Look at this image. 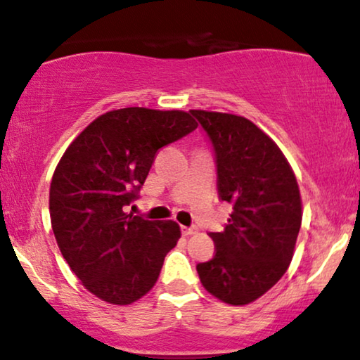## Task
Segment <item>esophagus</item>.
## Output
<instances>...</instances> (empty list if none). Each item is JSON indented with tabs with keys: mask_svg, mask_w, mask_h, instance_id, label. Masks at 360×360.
<instances>
[{
	"mask_svg": "<svg viewBox=\"0 0 360 360\" xmlns=\"http://www.w3.org/2000/svg\"><path fill=\"white\" fill-rule=\"evenodd\" d=\"M183 235H186V237H189V235H194V233H198V230L194 229V226H183Z\"/></svg>",
	"mask_w": 360,
	"mask_h": 360,
	"instance_id": "obj_1",
	"label": "esophagus"
}]
</instances>
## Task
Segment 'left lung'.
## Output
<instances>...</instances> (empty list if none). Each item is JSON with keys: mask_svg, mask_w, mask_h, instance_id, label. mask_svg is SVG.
I'll return each instance as SVG.
<instances>
[{"mask_svg": "<svg viewBox=\"0 0 360 360\" xmlns=\"http://www.w3.org/2000/svg\"><path fill=\"white\" fill-rule=\"evenodd\" d=\"M212 140L218 196L233 212L213 232L214 255L196 269L206 291L243 307L283 278L295 255L303 205L295 172L278 143L250 120L191 110Z\"/></svg>", "mask_w": 360, "mask_h": 360, "instance_id": "8db88e82", "label": "left lung"}]
</instances>
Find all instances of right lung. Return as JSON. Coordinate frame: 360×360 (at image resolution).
<instances>
[{"mask_svg":"<svg viewBox=\"0 0 360 360\" xmlns=\"http://www.w3.org/2000/svg\"><path fill=\"white\" fill-rule=\"evenodd\" d=\"M198 127L188 111H106L72 140L53 171L49 210L62 257L81 284L110 304H131L159 278L181 237L176 221L125 212L159 148Z\"/></svg>","mask_w":360,"mask_h":360,"instance_id":"1","label":"right lung"}]
</instances>
